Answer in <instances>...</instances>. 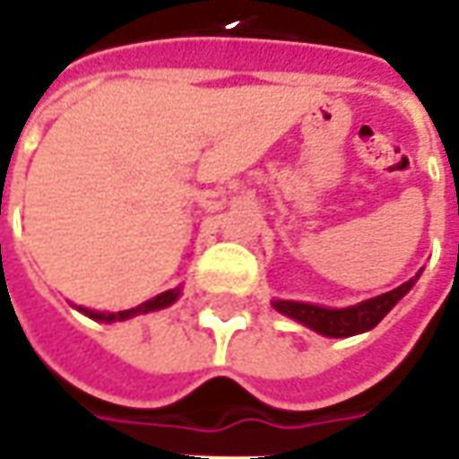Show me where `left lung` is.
Wrapping results in <instances>:
<instances>
[{"mask_svg":"<svg viewBox=\"0 0 459 459\" xmlns=\"http://www.w3.org/2000/svg\"><path fill=\"white\" fill-rule=\"evenodd\" d=\"M420 273L415 278H410L408 283L397 285L395 290L368 298L358 306L323 307L313 306V303H298V300H273V307L278 313L303 323V325L316 330L320 335H325V338H351V335H358V333H365V330H373L380 320L385 318L387 313L395 307L397 300L415 285Z\"/></svg>","mask_w":459,"mask_h":459,"instance_id":"left-lung-1","label":"left lung"}]
</instances>
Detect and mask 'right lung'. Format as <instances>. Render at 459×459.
<instances>
[{
    "label": "right lung",
    "mask_w": 459,
    "mask_h": 459,
    "mask_svg": "<svg viewBox=\"0 0 459 459\" xmlns=\"http://www.w3.org/2000/svg\"><path fill=\"white\" fill-rule=\"evenodd\" d=\"M181 296V288H171L166 293H159L152 300L141 303V306L131 307V310H118V313H101V310H89V307L76 306V310H82L84 316L94 320H101V323H118V320H129L136 318V316H143V313H153V310H161V307H169L171 303H176V298Z\"/></svg>",
    "instance_id": "1"
}]
</instances>
